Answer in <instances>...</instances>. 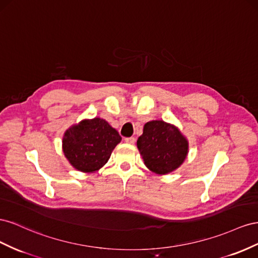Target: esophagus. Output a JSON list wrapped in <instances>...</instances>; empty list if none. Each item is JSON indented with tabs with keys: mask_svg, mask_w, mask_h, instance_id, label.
I'll return each instance as SVG.
<instances>
[{
	"mask_svg": "<svg viewBox=\"0 0 258 258\" xmlns=\"http://www.w3.org/2000/svg\"><path fill=\"white\" fill-rule=\"evenodd\" d=\"M124 141H125V143L131 144V145H133V144H135L136 139H135V137H126V138L124 139Z\"/></svg>",
	"mask_w": 258,
	"mask_h": 258,
	"instance_id": "esophagus-1",
	"label": "esophagus"
}]
</instances>
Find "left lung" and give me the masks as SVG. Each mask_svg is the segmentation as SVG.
Masks as SVG:
<instances>
[{
	"label": "left lung",
	"instance_id": "left-lung-1",
	"mask_svg": "<svg viewBox=\"0 0 258 258\" xmlns=\"http://www.w3.org/2000/svg\"><path fill=\"white\" fill-rule=\"evenodd\" d=\"M137 148L145 165L152 173L165 175L174 172L185 162L189 142L177 126L163 120H153L144 125Z\"/></svg>",
	"mask_w": 258,
	"mask_h": 258
}]
</instances>
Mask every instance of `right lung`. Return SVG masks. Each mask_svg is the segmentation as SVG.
Masks as SVG:
<instances>
[{
  "instance_id": "right-lung-1",
  "label": "right lung",
  "mask_w": 258,
  "mask_h": 258,
  "mask_svg": "<svg viewBox=\"0 0 258 258\" xmlns=\"http://www.w3.org/2000/svg\"><path fill=\"white\" fill-rule=\"evenodd\" d=\"M122 141L121 136L101 117L84 119L64 132L62 151L69 163L83 173H95L104 166Z\"/></svg>"
}]
</instances>
